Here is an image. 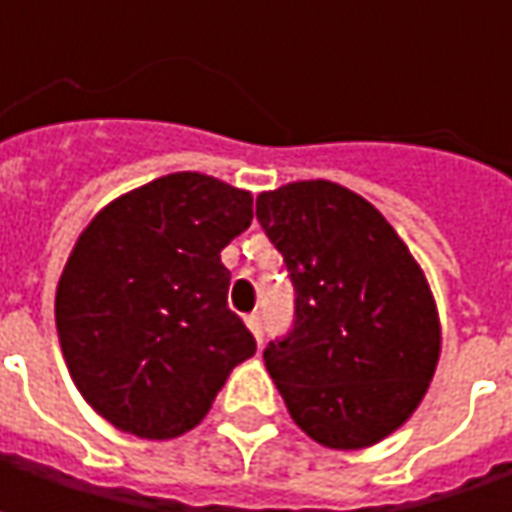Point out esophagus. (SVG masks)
Wrapping results in <instances>:
<instances>
[{"label":"esophagus","instance_id":"esophagus-1","mask_svg":"<svg viewBox=\"0 0 512 512\" xmlns=\"http://www.w3.org/2000/svg\"><path fill=\"white\" fill-rule=\"evenodd\" d=\"M245 325H247V330L256 336V342L262 344V316H259V313H250V316L245 319Z\"/></svg>","mask_w":512,"mask_h":512}]
</instances>
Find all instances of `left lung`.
<instances>
[{"label":"left lung","instance_id":"8db88e82","mask_svg":"<svg viewBox=\"0 0 512 512\" xmlns=\"http://www.w3.org/2000/svg\"><path fill=\"white\" fill-rule=\"evenodd\" d=\"M256 219L296 290L293 330L265 350L290 419L330 450L382 442L422 404L442 353L424 270L376 207L327 179L259 193Z\"/></svg>","mask_w":512,"mask_h":512}]
</instances>
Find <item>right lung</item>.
I'll use <instances>...</instances> for the list:
<instances>
[{
	"instance_id": "obj_1",
	"label": "right lung",
	"mask_w": 512,
	"mask_h": 512,
	"mask_svg": "<svg viewBox=\"0 0 512 512\" xmlns=\"http://www.w3.org/2000/svg\"><path fill=\"white\" fill-rule=\"evenodd\" d=\"M250 219L247 190L185 170L113 199L76 239L56 333L82 399L122 433L165 442L193 430L256 353L219 256Z\"/></svg>"
}]
</instances>
